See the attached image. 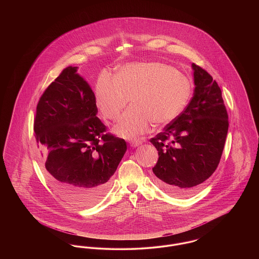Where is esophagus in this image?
<instances>
[{"instance_id": "esophagus-1", "label": "esophagus", "mask_w": 259, "mask_h": 259, "mask_svg": "<svg viewBox=\"0 0 259 259\" xmlns=\"http://www.w3.org/2000/svg\"><path fill=\"white\" fill-rule=\"evenodd\" d=\"M142 143H143V140H141V139H134V140H131V141H130L131 147H134V148L140 146V145H142Z\"/></svg>"}]
</instances>
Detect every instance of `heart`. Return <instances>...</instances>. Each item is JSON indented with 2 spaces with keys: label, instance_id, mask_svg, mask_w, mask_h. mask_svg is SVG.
I'll return each mask as SVG.
<instances>
[{
  "label": "heart",
  "instance_id": "1",
  "mask_svg": "<svg viewBox=\"0 0 259 259\" xmlns=\"http://www.w3.org/2000/svg\"><path fill=\"white\" fill-rule=\"evenodd\" d=\"M189 78L162 62H137L122 66L115 77L102 73L96 81V106L104 117L116 120L127 106L114 131L133 140L147 133L151 123H170L191 95Z\"/></svg>",
  "mask_w": 259,
  "mask_h": 259
}]
</instances>
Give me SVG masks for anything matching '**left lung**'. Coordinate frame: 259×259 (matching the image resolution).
<instances>
[{
	"label": "left lung",
	"instance_id": "left-lung-1",
	"mask_svg": "<svg viewBox=\"0 0 259 259\" xmlns=\"http://www.w3.org/2000/svg\"><path fill=\"white\" fill-rule=\"evenodd\" d=\"M192 68L193 97L163 132L149 140L159 156L152 168L153 181L175 197L194 194L215 171L229 126L221 87L206 70L194 63Z\"/></svg>",
	"mask_w": 259,
	"mask_h": 259
}]
</instances>
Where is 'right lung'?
Here are the masks:
<instances>
[{"label":"right lung","mask_w":259,"mask_h":259,"mask_svg":"<svg viewBox=\"0 0 259 259\" xmlns=\"http://www.w3.org/2000/svg\"><path fill=\"white\" fill-rule=\"evenodd\" d=\"M92 89L68 67L38 100L34 132L53 190L68 203L89 208L107 193L127 149L97 114Z\"/></svg>","instance_id":"add662e5"}]
</instances>
